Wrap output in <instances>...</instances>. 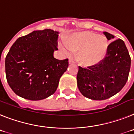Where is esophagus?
<instances>
[{"label": "esophagus", "mask_w": 134, "mask_h": 134, "mask_svg": "<svg viewBox=\"0 0 134 134\" xmlns=\"http://www.w3.org/2000/svg\"><path fill=\"white\" fill-rule=\"evenodd\" d=\"M69 64L74 63V60H73V59H69Z\"/></svg>", "instance_id": "34e87169"}]
</instances>
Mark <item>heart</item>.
Masks as SVG:
<instances>
[{
  "mask_svg": "<svg viewBox=\"0 0 134 134\" xmlns=\"http://www.w3.org/2000/svg\"><path fill=\"white\" fill-rule=\"evenodd\" d=\"M105 38L90 32H82L73 35L62 48L66 54L79 51L77 60L85 65H91L103 59L107 50Z\"/></svg>",
  "mask_w": 134,
  "mask_h": 134,
  "instance_id": "b5f03b06",
  "label": "heart"
}]
</instances>
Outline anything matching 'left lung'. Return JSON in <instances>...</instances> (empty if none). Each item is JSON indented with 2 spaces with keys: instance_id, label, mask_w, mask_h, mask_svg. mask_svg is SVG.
I'll use <instances>...</instances> for the list:
<instances>
[{
  "instance_id": "8db88e82",
  "label": "left lung",
  "mask_w": 134,
  "mask_h": 134,
  "mask_svg": "<svg viewBox=\"0 0 134 134\" xmlns=\"http://www.w3.org/2000/svg\"><path fill=\"white\" fill-rule=\"evenodd\" d=\"M108 40L114 36L107 32ZM131 58L124 42L116 39L109 44L104 59L94 65L79 66L77 86L85 97L96 100L109 98L120 91L128 79Z\"/></svg>"
}]
</instances>
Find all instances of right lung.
Segmentation results:
<instances>
[{"label": "right lung", "mask_w": 134, "mask_h": 134, "mask_svg": "<svg viewBox=\"0 0 134 134\" xmlns=\"http://www.w3.org/2000/svg\"><path fill=\"white\" fill-rule=\"evenodd\" d=\"M59 32L51 29L34 31L20 37L5 58L6 77L16 94L40 100L53 94L69 66L68 59L53 57L58 50Z\"/></svg>", "instance_id": "obj_1"}]
</instances>
